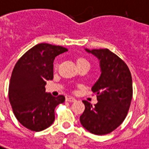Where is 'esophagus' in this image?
Returning <instances> with one entry per match:
<instances>
[{"mask_svg":"<svg viewBox=\"0 0 149 149\" xmlns=\"http://www.w3.org/2000/svg\"><path fill=\"white\" fill-rule=\"evenodd\" d=\"M66 100L68 101V102L72 103V102H75V101H76V99L73 98V97H71V96H69V97H67Z\"/></svg>","mask_w":149,"mask_h":149,"instance_id":"1","label":"esophagus"}]
</instances>
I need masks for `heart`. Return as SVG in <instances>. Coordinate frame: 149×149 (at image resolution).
I'll return each instance as SVG.
<instances>
[{"label": "heart", "instance_id": "b5f03b06", "mask_svg": "<svg viewBox=\"0 0 149 149\" xmlns=\"http://www.w3.org/2000/svg\"><path fill=\"white\" fill-rule=\"evenodd\" d=\"M85 63H87V64H90V63L88 62L87 59L84 58H79L77 59V65H81V64H85ZM57 68V64L54 65V68Z\"/></svg>", "mask_w": 149, "mask_h": 149}]
</instances>
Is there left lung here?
Returning a JSON list of instances; mask_svg holds the SVG:
<instances>
[{"instance_id": "obj_1", "label": "left lung", "mask_w": 149, "mask_h": 149, "mask_svg": "<svg viewBox=\"0 0 149 149\" xmlns=\"http://www.w3.org/2000/svg\"><path fill=\"white\" fill-rule=\"evenodd\" d=\"M86 51L100 59L102 72L92 87L98 103L92 106L83 100L85 111L80 121L92 134H109L127 116L133 95L131 73L125 62L109 49H86Z\"/></svg>"}]
</instances>
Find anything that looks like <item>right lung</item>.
Instances as JSON below:
<instances>
[{
	"instance_id": "add662e5",
	"label": "right lung",
	"mask_w": 149,
	"mask_h": 149,
	"mask_svg": "<svg viewBox=\"0 0 149 149\" xmlns=\"http://www.w3.org/2000/svg\"><path fill=\"white\" fill-rule=\"evenodd\" d=\"M68 49L48 43L37 44L17 61L9 85V100L17 120L32 131H41L52 125L54 109L65 101L45 92L46 81L54 77L55 57Z\"/></svg>"
}]
</instances>
